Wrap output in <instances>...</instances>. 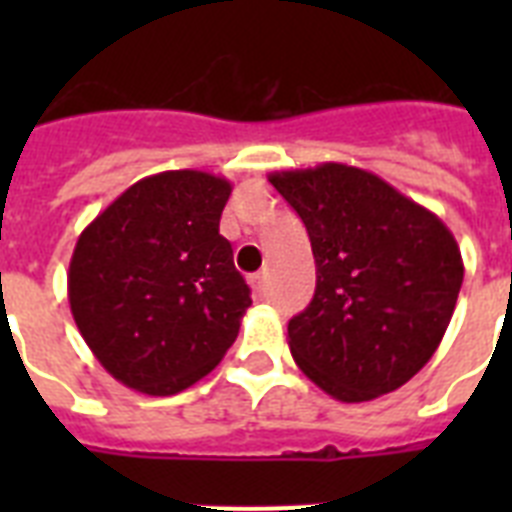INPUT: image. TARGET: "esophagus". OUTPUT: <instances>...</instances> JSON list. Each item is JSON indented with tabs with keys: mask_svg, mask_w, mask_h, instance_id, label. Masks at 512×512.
<instances>
[{
	"mask_svg": "<svg viewBox=\"0 0 512 512\" xmlns=\"http://www.w3.org/2000/svg\"><path fill=\"white\" fill-rule=\"evenodd\" d=\"M249 284H252L255 297H265V287H268V276H265V273H252V276H249Z\"/></svg>",
	"mask_w": 512,
	"mask_h": 512,
	"instance_id": "esophagus-1",
	"label": "esophagus"
}]
</instances>
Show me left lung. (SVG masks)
I'll return each mask as SVG.
<instances>
[{"instance_id": "1", "label": "left lung", "mask_w": 512, "mask_h": 512, "mask_svg": "<svg viewBox=\"0 0 512 512\" xmlns=\"http://www.w3.org/2000/svg\"><path fill=\"white\" fill-rule=\"evenodd\" d=\"M308 228L316 295L289 321V350L337 401H372L436 353L462 287V255L430 209L372 172L327 162L273 172Z\"/></svg>"}]
</instances>
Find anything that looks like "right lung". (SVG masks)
Listing matches in <instances>:
<instances>
[{
  "label": "right lung",
  "instance_id": "1",
  "mask_svg": "<svg viewBox=\"0 0 512 512\" xmlns=\"http://www.w3.org/2000/svg\"><path fill=\"white\" fill-rule=\"evenodd\" d=\"M231 183L199 170L143 177L76 241L68 303L103 369L172 396L220 364L252 305L220 215Z\"/></svg>",
  "mask_w": 512,
  "mask_h": 512
}]
</instances>
